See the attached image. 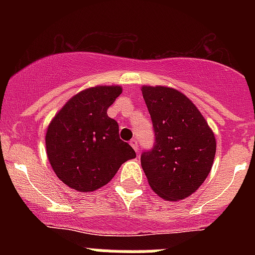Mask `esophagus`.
<instances>
[{"label": "esophagus", "instance_id": "1", "mask_svg": "<svg viewBox=\"0 0 255 255\" xmlns=\"http://www.w3.org/2000/svg\"><path fill=\"white\" fill-rule=\"evenodd\" d=\"M130 145H131V147L134 148L135 152H138L139 145H138V140H136V139H131V140H130Z\"/></svg>", "mask_w": 255, "mask_h": 255}]
</instances>
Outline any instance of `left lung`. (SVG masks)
I'll return each mask as SVG.
<instances>
[{
    "instance_id": "1",
    "label": "left lung",
    "mask_w": 255,
    "mask_h": 255,
    "mask_svg": "<svg viewBox=\"0 0 255 255\" xmlns=\"http://www.w3.org/2000/svg\"><path fill=\"white\" fill-rule=\"evenodd\" d=\"M154 131V145L140 162L150 188L166 200L185 199L211 172L215 134L195 105L167 87H143Z\"/></svg>"
}]
</instances>
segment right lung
<instances>
[{
    "instance_id": "right-lung-1",
    "label": "right lung",
    "mask_w": 255,
    "mask_h": 255,
    "mask_svg": "<svg viewBox=\"0 0 255 255\" xmlns=\"http://www.w3.org/2000/svg\"><path fill=\"white\" fill-rule=\"evenodd\" d=\"M121 87L88 88L56 114L46 134L47 157L61 181L78 191H94L112 180L121 164L136 157L120 139L107 110Z\"/></svg>"
}]
</instances>
